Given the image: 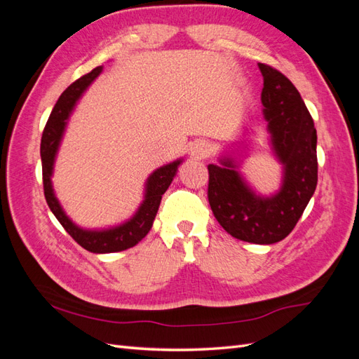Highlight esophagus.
<instances>
[{
  "mask_svg": "<svg viewBox=\"0 0 359 359\" xmlns=\"http://www.w3.org/2000/svg\"><path fill=\"white\" fill-rule=\"evenodd\" d=\"M211 154V145L205 140H196L190 145V156L193 158H205Z\"/></svg>",
  "mask_w": 359,
  "mask_h": 359,
  "instance_id": "1",
  "label": "esophagus"
}]
</instances>
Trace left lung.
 I'll return each mask as SVG.
<instances>
[{
	"instance_id": "left-lung-1",
	"label": "left lung",
	"mask_w": 359,
	"mask_h": 359,
	"mask_svg": "<svg viewBox=\"0 0 359 359\" xmlns=\"http://www.w3.org/2000/svg\"><path fill=\"white\" fill-rule=\"evenodd\" d=\"M257 66L264 76L260 99L271 147L283 166L281 186L271 196L250 187L235 157L244 148V142H238L236 151L231 148V153L219 158L220 165H208V201L217 222L236 240L274 244L292 232L316 190L318 135L293 83L266 64Z\"/></svg>"
}]
</instances>
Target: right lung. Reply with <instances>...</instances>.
Returning <instances> with one entry per match:
<instances>
[{"instance_id": "1", "label": "right lung", "mask_w": 359, "mask_h": 359, "mask_svg": "<svg viewBox=\"0 0 359 359\" xmlns=\"http://www.w3.org/2000/svg\"><path fill=\"white\" fill-rule=\"evenodd\" d=\"M103 67H95L88 74L82 76L76 82H73L69 88L61 94L57 104L48 119L46 127L43 130L40 156L43 168V189H45V198L50 211L57 217V220L62 224L64 229L69 232L73 240L85 250L91 253H115L123 252L130 247L136 245L142 238L147 236L151 227H153L154 219L158 211L161 196L169 189L173 177L177 175L178 166L182 163V158L169 163V165L156 169L148 177L145 182L144 201L139 205L137 211L133 217L121 224L107 227V229H83L74 224L70 217L64 212L60 201L55 196L52 187V173L55 158L58 154V148L66 132L67 121L74 109L76 102L81 99L83 91L88 88L93 81L102 73Z\"/></svg>"}]
</instances>
